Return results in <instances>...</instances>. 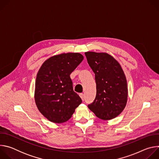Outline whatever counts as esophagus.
Returning a JSON list of instances; mask_svg holds the SVG:
<instances>
[{
	"instance_id": "esophagus-1",
	"label": "esophagus",
	"mask_w": 159,
	"mask_h": 159,
	"mask_svg": "<svg viewBox=\"0 0 159 159\" xmlns=\"http://www.w3.org/2000/svg\"><path fill=\"white\" fill-rule=\"evenodd\" d=\"M80 97L81 98V99H82V101H84V99H85V96H84V94H80Z\"/></svg>"
}]
</instances>
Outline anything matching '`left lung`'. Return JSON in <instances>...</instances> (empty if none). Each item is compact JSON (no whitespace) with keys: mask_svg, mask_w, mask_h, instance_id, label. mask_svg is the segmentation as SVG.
I'll list each match as a JSON object with an SVG mask.
<instances>
[{"mask_svg":"<svg viewBox=\"0 0 159 159\" xmlns=\"http://www.w3.org/2000/svg\"><path fill=\"white\" fill-rule=\"evenodd\" d=\"M87 62L95 74L96 96L88 107L102 120L117 117L128 99L127 81L119 62L107 53L87 52Z\"/></svg>","mask_w":159,"mask_h":159,"instance_id":"left-lung-1","label":"left lung"}]
</instances>
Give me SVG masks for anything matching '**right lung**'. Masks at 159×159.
Masks as SVG:
<instances>
[{"instance_id": "obj_1", "label": "right lung", "mask_w": 159, "mask_h": 159, "mask_svg": "<svg viewBox=\"0 0 159 159\" xmlns=\"http://www.w3.org/2000/svg\"><path fill=\"white\" fill-rule=\"evenodd\" d=\"M83 59L79 53H61L51 57L41 66L36 79L34 99L39 112L50 121H67L81 104L70 75Z\"/></svg>"}]
</instances>
